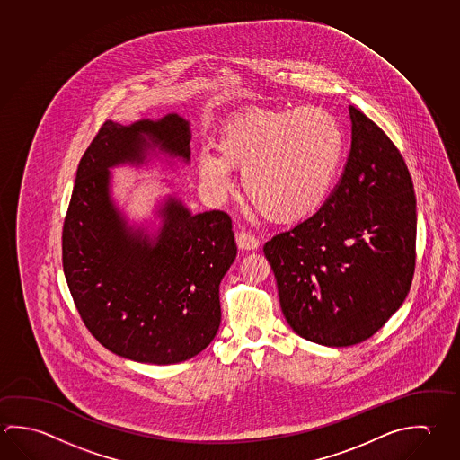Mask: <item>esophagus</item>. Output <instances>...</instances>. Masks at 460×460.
<instances>
[{"label": "esophagus", "instance_id": "obj_1", "mask_svg": "<svg viewBox=\"0 0 460 460\" xmlns=\"http://www.w3.org/2000/svg\"><path fill=\"white\" fill-rule=\"evenodd\" d=\"M235 242L237 247L241 250H255L258 247V239L252 233L247 231H239L235 234Z\"/></svg>", "mask_w": 460, "mask_h": 460}]
</instances>
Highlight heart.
Here are the masks:
<instances>
[{"instance_id": "heart-1", "label": "heart", "mask_w": 460, "mask_h": 460, "mask_svg": "<svg viewBox=\"0 0 460 460\" xmlns=\"http://www.w3.org/2000/svg\"><path fill=\"white\" fill-rule=\"evenodd\" d=\"M344 150V130L324 108H257L223 126L218 152L203 148L197 172L211 197L223 199L233 189V168L243 170L253 207L276 223H296L326 202Z\"/></svg>"}]
</instances>
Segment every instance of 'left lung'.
<instances>
[{
    "mask_svg": "<svg viewBox=\"0 0 460 460\" xmlns=\"http://www.w3.org/2000/svg\"><path fill=\"white\" fill-rule=\"evenodd\" d=\"M346 168L314 217L263 247L279 304L300 338L328 347L371 338L399 310L415 270L417 202L402 155L349 106Z\"/></svg>",
    "mask_w": 460,
    "mask_h": 460,
    "instance_id": "1",
    "label": "left lung"
}]
</instances>
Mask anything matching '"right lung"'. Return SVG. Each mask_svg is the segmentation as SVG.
<instances>
[{
    "label": "right lung",
    "mask_w": 460,
    "mask_h": 460,
    "mask_svg": "<svg viewBox=\"0 0 460 460\" xmlns=\"http://www.w3.org/2000/svg\"><path fill=\"white\" fill-rule=\"evenodd\" d=\"M190 138V122L176 113L106 121L77 168L63 227L66 281L98 342L134 362H184L219 330V284L237 255L229 215H194L170 195L148 234L130 226L111 195V168L158 154L189 164Z\"/></svg>",
    "instance_id": "add662e5"
}]
</instances>
